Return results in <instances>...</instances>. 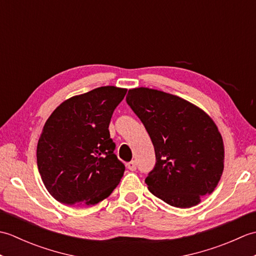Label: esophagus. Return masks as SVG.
<instances>
[{
  "label": "esophagus",
  "instance_id": "obj_1",
  "mask_svg": "<svg viewBox=\"0 0 256 256\" xmlns=\"http://www.w3.org/2000/svg\"><path fill=\"white\" fill-rule=\"evenodd\" d=\"M128 168L130 170H136V162L135 160H132V162H130L128 164Z\"/></svg>",
  "mask_w": 256,
  "mask_h": 256
}]
</instances>
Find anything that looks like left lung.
Here are the masks:
<instances>
[{"instance_id":"1","label":"left lung","mask_w":256,"mask_h":256,"mask_svg":"<svg viewBox=\"0 0 256 256\" xmlns=\"http://www.w3.org/2000/svg\"><path fill=\"white\" fill-rule=\"evenodd\" d=\"M126 103L154 145L156 162L145 179L148 190L166 204L190 208L210 194L224 172V140L211 118L166 92L128 90Z\"/></svg>"}]
</instances>
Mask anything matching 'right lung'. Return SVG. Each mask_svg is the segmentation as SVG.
I'll return each instance as SVG.
<instances>
[{
  "instance_id": "obj_1",
  "label": "right lung",
  "mask_w": 256,
  "mask_h": 256,
  "mask_svg": "<svg viewBox=\"0 0 256 256\" xmlns=\"http://www.w3.org/2000/svg\"><path fill=\"white\" fill-rule=\"evenodd\" d=\"M126 91L100 86L70 98L48 118L37 144V166L59 202L96 204L121 180L125 166L114 154L108 124Z\"/></svg>"
}]
</instances>
